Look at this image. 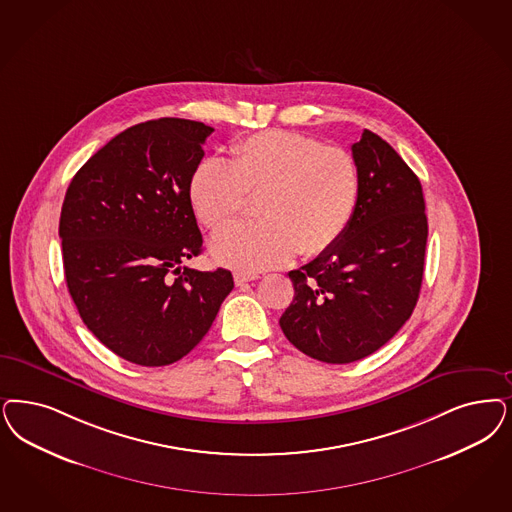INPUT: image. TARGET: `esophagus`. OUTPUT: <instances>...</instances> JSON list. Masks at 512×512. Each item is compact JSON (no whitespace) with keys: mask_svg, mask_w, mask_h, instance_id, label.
<instances>
[{"mask_svg":"<svg viewBox=\"0 0 512 512\" xmlns=\"http://www.w3.org/2000/svg\"><path fill=\"white\" fill-rule=\"evenodd\" d=\"M261 276L259 274H246V272H236L234 274V283L240 287V285H244L247 282H253V280H259Z\"/></svg>","mask_w":512,"mask_h":512,"instance_id":"obj_1","label":"esophagus"}]
</instances>
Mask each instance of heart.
Segmentation results:
<instances>
[{
  "label": "heart",
  "mask_w": 512,
  "mask_h": 512,
  "mask_svg": "<svg viewBox=\"0 0 512 512\" xmlns=\"http://www.w3.org/2000/svg\"><path fill=\"white\" fill-rule=\"evenodd\" d=\"M361 193L352 153L287 130L236 141L230 162L202 160L189 181L194 215L212 230L244 213L249 194L263 196V221L213 236V259L242 272L285 265L299 251L306 257L329 251L350 229Z\"/></svg>",
  "instance_id": "1"
}]
</instances>
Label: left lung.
<instances>
[{
	"mask_svg": "<svg viewBox=\"0 0 512 512\" xmlns=\"http://www.w3.org/2000/svg\"><path fill=\"white\" fill-rule=\"evenodd\" d=\"M363 193L348 232L291 270L295 297L280 318L300 352L333 365L380 350L410 318L423 278L427 217L422 183L371 130L352 145Z\"/></svg>",
	"mask_w": 512,
	"mask_h": 512,
	"instance_id": "8db88e82",
	"label": "left lung"
}]
</instances>
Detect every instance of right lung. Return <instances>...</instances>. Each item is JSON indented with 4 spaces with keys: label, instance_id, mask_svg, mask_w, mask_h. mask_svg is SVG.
<instances>
[{
    "label": "right lung",
    "instance_id": "obj_1",
    "mask_svg": "<svg viewBox=\"0 0 512 512\" xmlns=\"http://www.w3.org/2000/svg\"><path fill=\"white\" fill-rule=\"evenodd\" d=\"M212 132L174 117L130 126L81 166L62 204L64 274L79 316L141 367L191 352L234 287L225 268L179 266L202 251L189 181Z\"/></svg>",
    "mask_w": 512,
    "mask_h": 512
}]
</instances>
